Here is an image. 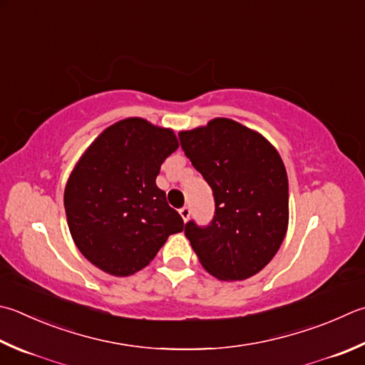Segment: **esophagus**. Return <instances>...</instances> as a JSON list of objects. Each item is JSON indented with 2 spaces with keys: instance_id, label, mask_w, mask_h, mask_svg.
Masks as SVG:
<instances>
[{
  "instance_id": "obj_1",
  "label": "esophagus",
  "mask_w": 365,
  "mask_h": 365,
  "mask_svg": "<svg viewBox=\"0 0 365 365\" xmlns=\"http://www.w3.org/2000/svg\"><path fill=\"white\" fill-rule=\"evenodd\" d=\"M180 215L182 217V221L187 222L189 217H190V208H189V206H182V208L180 210Z\"/></svg>"
}]
</instances>
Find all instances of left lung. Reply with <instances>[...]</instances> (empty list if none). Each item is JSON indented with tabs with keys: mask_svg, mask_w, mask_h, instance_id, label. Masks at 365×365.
I'll list each match as a JSON object with an SVG mask.
<instances>
[{
	"mask_svg": "<svg viewBox=\"0 0 365 365\" xmlns=\"http://www.w3.org/2000/svg\"><path fill=\"white\" fill-rule=\"evenodd\" d=\"M180 140L216 203L210 225L185 224L192 250L221 281L259 273L278 252L289 222V184L278 150L256 130L225 118L184 130Z\"/></svg>",
	"mask_w": 365,
	"mask_h": 365,
	"instance_id": "8db88e82",
	"label": "left lung"
}]
</instances>
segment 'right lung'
I'll use <instances>...</instances> for the list:
<instances>
[{
  "label": "right lung",
  "instance_id": "obj_1",
  "mask_svg": "<svg viewBox=\"0 0 365 365\" xmlns=\"http://www.w3.org/2000/svg\"><path fill=\"white\" fill-rule=\"evenodd\" d=\"M178 148L171 128L128 118L103 130L74 165L63 197L66 221L74 245L100 270L130 277L182 232V217L155 184Z\"/></svg>",
  "mask_w": 365,
  "mask_h": 365
}]
</instances>
